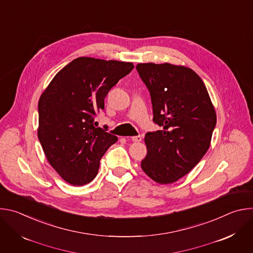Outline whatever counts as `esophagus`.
I'll list each match as a JSON object with an SVG mask.
<instances>
[{
  "mask_svg": "<svg viewBox=\"0 0 253 253\" xmlns=\"http://www.w3.org/2000/svg\"><path fill=\"white\" fill-rule=\"evenodd\" d=\"M131 139L133 142H140L142 140V137L140 135H138V136H133Z\"/></svg>",
  "mask_w": 253,
  "mask_h": 253,
  "instance_id": "34e87169",
  "label": "esophagus"
}]
</instances>
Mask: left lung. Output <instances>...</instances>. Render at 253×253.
Here are the masks:
<instances>
[{"instance_id":"1","label":"left lung","mask_w":253,"mask_h":253,"mask_svg":"<svg viewBox=\"0 0 253 253\" xmlns=\"http://www.w3.org/2000/svg\"><path fill=\"white\" fill-rule=\"evenodd\" d=\"M136 69L150 92L153 121L161 127L144 138L147 155L141 168L157 183H173L207 152L216 125L214 106L203 81L188 67L139 63Z\"/></svg>"}]
</instances>
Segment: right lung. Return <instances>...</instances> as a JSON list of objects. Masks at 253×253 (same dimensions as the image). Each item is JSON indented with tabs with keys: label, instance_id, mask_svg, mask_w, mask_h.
I'll use <instances>...</instances> for the list:
<instances>
[{
	"label": "right lung",
	"instance_id": "add662e5",
	"mask_svg": "<svg viewBox=\"0 0 253 253\" xmlns=\"http://www.w3.org/2000/svg\"><path fill=\"white\" fill-rule=\"evenodd\" d=\"M134 68L131 62L79 57L60 70L42 93L38 138L50 165L66 182L82 186L96 177L100 159L118 138L96 128L104 99Z\"/></svg>",
	"mask_w": 253,
	"mask_h": 253
}]
</instances>
